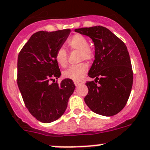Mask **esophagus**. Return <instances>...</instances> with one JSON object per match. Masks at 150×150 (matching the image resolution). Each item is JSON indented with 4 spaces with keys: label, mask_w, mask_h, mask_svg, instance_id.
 Wrapping results in <instances>:
<instances>
[{
    "label": "esophagus",
    "mask_w": 150,
    "mask_h": 150,
    "mask_svg": "<svg viewBox=\"0 0 150 150\" xmlns=\"http://www.w3.org/2000/svg\"><path fill=\"white\" fill-rule=\"evenodd\" d=\"M74 84H75V85L76 86V87H78V86L80 85L81 84H82V83L81 82V81H74Z\"/></svg>",
    "instance_id": "34e87169"
}]
</instances>
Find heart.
Returning a JSON list of instances; mask_svg holds the SVG:
<instances>
[{
	"instance_id": "1",
	"label": "heart",
	"mask_w": 150,
	"mask_h": 150,
	"mask_svg": "<svg viewBox=\"0 0 150 150\" xmlns=\"http://www.w3.org/2000/svg\"><path fill=\"white\" fill-rule=\"evenodd\" d=\"M66 45L70 50H79L80 60H91L94 57V50L88 44L87 38L82 35H74L66 41ZM55 59L59 66L65 67L67 64L68 54L63 47H59L55 53ZM88 69V66L86 63H79L78 65L70 66L69 69L63 71V77L66 79H71L73 81H79L82 79L84 75Z\"/></svg>"
}]
</instances>
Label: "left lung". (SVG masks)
I'll return each instance as SVG.
<instances>
[{
  "mask_svg": "<svg viewBox=\"0 0 150 150\" xmlns=\"http://www.w3.org/2000/svg\"><path fill=\"white\" fill-rule=\"evenodd\" d=\"M78 33L91 38L94 44V61L88 76V93L84 102L91 110L104 116L116 115L125 106L133 84L129 53L125 43L103 26L81 28Z\"/></svg>",
  "mask_w": 150,
  "mask_h": 150,
  "instance_id": "obj_1",
  "label": "left lung"
}]
</instances>
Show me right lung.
Wrapping results in <instances>:
<instances>
[{
	"label": "right lung",
	"instance_id": "right-lung-1",
	"mask_svg": "<svg viewBox=\"0 0 150 150\" xmlns=\"http://www.w3.org/2000/svg\"><path fill=\"white\" fill-rule=\"evenodd\" d=\"M69 34L70 29L36 32L18 56L17 84L23 101L29 112L43 123L62 116L75 88L71 79L54 83L61 75L55 53Z\"/></svg>",
	"mask_w": 150,
	"mask_h": 150
}]
</instances>
